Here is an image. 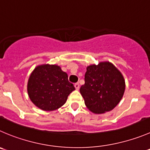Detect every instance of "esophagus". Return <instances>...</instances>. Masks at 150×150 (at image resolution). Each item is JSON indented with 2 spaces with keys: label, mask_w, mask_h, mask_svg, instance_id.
Listing matches in <instances>:
<instances>
[{
  "label": "esophagus",
  "mask_w": 150,
  "mask_h": 150,
  "mask_svg": "<svg viewBox=\"0 0 150 150\" xmlns=\"http://www.w3.org/2000/svg\"><path fill=\"white\" fill-rule=\"evenodd\" d=\"M74 87H75L76 90H79V83H75V84H74Z\"/></svg>",
  "instance_id": "34e87169"
}]
</instances>
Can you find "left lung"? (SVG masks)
I'll return each instance as SVG.
<instances>
[{"label": "left lung", "mask_w": 150, "mask_h": 150, "mask_svg": "<svg viewBox=\"0 0 150 150\" xmlns=\"http://www.w3.org/2000/svg\"><path fill=\"white\" fill-rule=\"evenodd\" d=\"M125 81L122 73L110 62L87 67L85 84L80 88L87 108L94 113L110 111L123 97Z\"/></svg>", "instance_id": "obj_1"}]
</instances>
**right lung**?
<instances>
[{"instance_id":"obj_1","label":"right lung","mask_w":150,"mask_h":150,"mask_svg":"<svg viewBox=\"0 0 150 150\" xmlns=\"http://www.w3.org/2000/svg\"><path fill=\"white\" fill-rule=\"evenodd\" d=\"M75 90L69 82L68 74L56 65H41L35 68L27 85L28 96L42 110L58 109L66 102L68 96Z\"/></svg>"}]
</instances>
